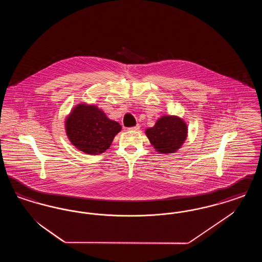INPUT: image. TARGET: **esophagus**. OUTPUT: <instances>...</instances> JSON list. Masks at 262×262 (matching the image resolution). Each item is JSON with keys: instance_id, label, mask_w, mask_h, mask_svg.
<instances>
[{"instance_id": "34e87169", "label": "esophagus", "mask_w": 262, "mask_h": 262, "mask_svg": "<svg viewBox=\"0 0 262 262\" xmlns=\"http://www.w3.org/2000/svg\"><path fill=\"white\" fill-rule=\"evenodd\" d=\"M139 127H140V125H137L136 126H133V127H129L128 128V130H138L139 129Z\"/></svg>"}]
</instances>
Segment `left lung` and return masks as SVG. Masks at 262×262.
I'll list each match as a JSON object with an SVG mask.
<instances>
[{
	"label": "left lung",
	"instance_id": "left-lung-1",
	"mask_svg": "<svg viewBox=\"0 0 262 262\" xmlns=\"http://www.w3.org/2000/svg\"><path fill=\"white\" fill-rule=\"evenodd\" d=\"M150 143L160 154H171L180 149L187 137L186 122L178 117L164 115L155 125L145 130Z\"/></svg>",
	"mask_w": 262,
	"mask_h": 262
}]
</instances>
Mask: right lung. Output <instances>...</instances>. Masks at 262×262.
I'll list each match as a JSON object with an SVG mask.
<instances>
[{
  "label": "right lung",
  "instance_id": "right-lung-1",
  "mask_svg": "<svg viewBox=\"0 0 262 262\" xmlns=\"http://www.w3.org/2000/svg\"><path fill=\"white\" fill-rule=\"evenodd\" d=\"M64 129L71 143L86 154L98 155L112 144L122 129L94 104L80 103L66 117Z\"/></svg>",
  "mask_w": 262,
  "mask_h": 262
}]
</instances>
